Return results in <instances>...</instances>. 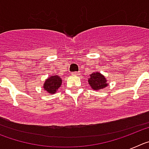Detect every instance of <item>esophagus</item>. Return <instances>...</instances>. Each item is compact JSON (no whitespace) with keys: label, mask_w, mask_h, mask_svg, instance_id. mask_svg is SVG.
<instances>
[{"label":"esophagus","mask_w":149,"mask_h":149,"mask_svg":"<svg viewBox=\"0 0 149 149\" xmlns=\"http://www.w3.org/2000/svg\"><path fill=\"white\" fill-rule=\"evenodd\" d=\"M72 75H79V74H80V72H72Z\"/></svg>","instance_id":"1"}]
</instances>
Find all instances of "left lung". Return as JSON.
Here are the masks:
<instances>
[{
    "label": "left lung",
    "instance_id": "1",
    "mask_svg": "<svg viewBox=\"0 0 149 149\" xmlns=\"http://www.w3.org/2000/svg\"><path fill=\"white\" fill-rule=\"evenodd\" d=\"M89 84L95 90H98L103 88H105L107 86V80L101 73L95 72L92 74L90 75V78L89 79Z\"/></svg>",
    "mask_w": 149,
    "mask_h": 149
}]
</instances>
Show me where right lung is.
<instances>
[{
  "label": "right lung",
  "mask_w": 149,
  "mask_h": 149,
  "mask_svg": "<svg viewBox=\"0 0 149 149\" xmlns=\"http://www.w3.org/2000/svg\"><path fill=\"white\" fill-rule=\"evenodd\" d=\"M61 84L62 79L60 78V77L57 75L52 76L45 81L44 84V89L48 93L54 94L60 88V86H61Z\"/></svg>",
  "instance_id": "1"
}]
</instances>
